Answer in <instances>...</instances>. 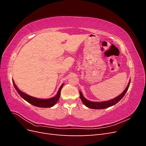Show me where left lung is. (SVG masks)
<instances>
[{"mask_svg": "<svg viewBox=\"0 0 146 146\" xmlns=\"http://www.w3.org/2000/svg\"><path fill=\"white\" fill-rule=\"evenodd\" d=\"M130 84V80L129 83H128V85L126 87L125 90L123 91L120 95H119L115 98L107 100V101L92 102L90 100H88L83 96L82 92L80 91V99L82 101V102L83 103V104L88 108H91V109H96V110L107 108L111 107V106H113L114 105L116 104L119 101H120L123 98V97L124 96V95L126 93V92L127 91L128 89H129Z\"/></svg>", "mask_w": 146, "mask_h": 146, "instance_id": "1", "label": "left lung"}]
</instances>
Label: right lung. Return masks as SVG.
I'll return each instance as SVG.
<instances>
[{"instance_id":"add662e5","label":"right lung","mask_w":146,"mask_h":146,"mask_svg":"<svg viewBox=\"0 0 146 146\" xmlns=\"http://www.w3.org/2000/svg\"><path fill=\"white\" fill-rule=\"evenodd\" d=\"M13 85H14V86L15 88V89L16 90L17 92H18V94L20 95V96L22 98L24 99L25 100L27 101V102L30 103V104L35 106V107H41V108H50L53 107V106H54L60 99L61 90L62 89V88L64 85V84H62V85H61L60 88H59V90L58 91V92H57V94L54 97H53V98L50 99H39L36 98H34V97L30 96L27 94L24 93V92L19 90V88H17V86L15 85V83L13 80Z\"/></svg>"}]
</instances>
